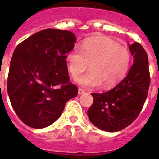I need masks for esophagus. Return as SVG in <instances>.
Listing matches in <instances>:
<instances>
[{"label": "esophagus", "instance_id": "obj_1", "mask_svg": "<svg viewBox=\"0 0 159 159\" xmlns=\"http://www.w3.org/2000/svg\"><path fill=\"white\" fill-rule=\"evenodd\" d=\"M85 91L83 90V89H82V88H78V94L79 95H81V94H82V93H84Z\"/></svg>", "mask_w": 159, "mask_h": 159}]
</instances>
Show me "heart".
Listing matches in <instances>:
<instances>
[{"mask_svg": "<svg viewBox=\"0 0 159 159\" xmlns=\"http://www.w3.org/2000/svg\"><path fill=\"white\" fill-rule=\"evenodd\" d=\"M69 72L79 77L89 66V72L78 78L80 84L96 88L102 84L110 88L119 83L128 74L132 54L128 48L107 38H91L74 47L66 57Z\"/></svg>", "mask_w": 159, "mask_h": 159, "instance_id": "heart-1", "label": "heart"}]
</instances>
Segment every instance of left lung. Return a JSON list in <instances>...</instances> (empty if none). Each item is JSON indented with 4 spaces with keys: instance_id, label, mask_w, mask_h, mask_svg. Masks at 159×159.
Wrapping results in <instances>:
<instances>
[{
    "instance_id": "8db88e82",
    "label": "left lung",
    "mask_w": 159,
    "mask_h": 159,
    "mask_svg": "<svg viewBox=\"0 0 159 159\" xmlns=\"http://www.w3.org/2000/svg\"><path fill=\"white\" fill-rule=\"evenodd\" d=\"M133 64L128 75L112 90L92 93L93 103L88 115L93 124L107 132H117L136 119L148 93L150 74L146 51L135 42L129 45Z\"/></svg>"
}]
</instances>
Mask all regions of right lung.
<instances>
[{
  "label": "right lung",
  "mask_w": 159,
  "mask_h": 159,
  "mask_svg": "<svg viewBox=\"0 0 159 159\" xmlns=\"http://www.w3.org/2000/svg\"><path fill=\"white\" fill-rule=\"evenodd\" d=\"M76 40L71 31L45 29L24 40L14 51L7 92L16 115L29 127L51 125L63 112L66 102L77 95L66 61Z\"/></svg>",
  "instance_id": "add662e5"
}]
</instances>
